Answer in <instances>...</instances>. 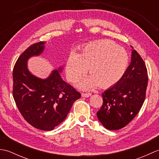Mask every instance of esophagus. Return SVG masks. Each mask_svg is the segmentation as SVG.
I'll use <instances>...</instances> for the list:
<instances>
[{"instance_id":"obj_1","label":"esophagus","mask_w":159,"mask_h":159,"mask_svg":"<svg viewBox=\"0 0 159 159\" xmlns=\"http://www.w3.org/2000/svg\"><path fill=\"white\" fill-rule=\"evenodd\" d=\"M81 96H82V97H84V98H89L92 96V94L89 93H82Z\"/></svg>"}]
</instances>
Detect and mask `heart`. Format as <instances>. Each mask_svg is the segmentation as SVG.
I'll use <instances>...</instances> for the list:
<instances>
[{"label":"heart","instance_id":"heart-1","mask_svg":"<svg viewBox=\"0 0 159 159\" xmlns=\"http://www.w3.org/2000/svg\"><path fill=\"white\" fill-rule=\"evenodd\" d=\"M129 57L124 48L109 40L88 43L79 54L72 52L67 60V77L74 83L85 73L88 67L90 74L77 83L83 90L105 87L119 81L126 71Z\"/></svg>","mask_w":159,"mask_h":159}]
</instances>
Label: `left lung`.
Returning <instances> with one entry per match:
<instances>
[{
	"label": "left lung",
	"mask_w": 159,
	"mask_h": 159,
	"mask_svg": "<svg viewBox=\"0 0 159 159\" xmlns=\"http://www.w3.org/2000/svg\"><path fill=\"white\" fill-rule=\"evenodd\" d=\"M148 78L143 60L133 50L131 63L122 77L102 93V106L96 115L104 128L121 129L137 116L144 102Z\"/></svg>",
	"instance_id": "8db88e82"
}]
</instances>
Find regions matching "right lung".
<instances>
[{"label":"right lung","instance_id":"add662e5","mask_svg":"<svg viewBox=\"0 0 159 159\" xmlns=\"http://www.w3.org/2000/svg\"><path fill=\"white\" fill-rule=\"evenodd\" d=\"M46 43H34L17 60L13 71V96L20 113L31 126L49 131L66 120L80 93L61 79L63 66L53 70L46 79L30 72L29 59L42 55Z\"/></svg>","mask_w":159,"mask_h":159}]
</instances>
